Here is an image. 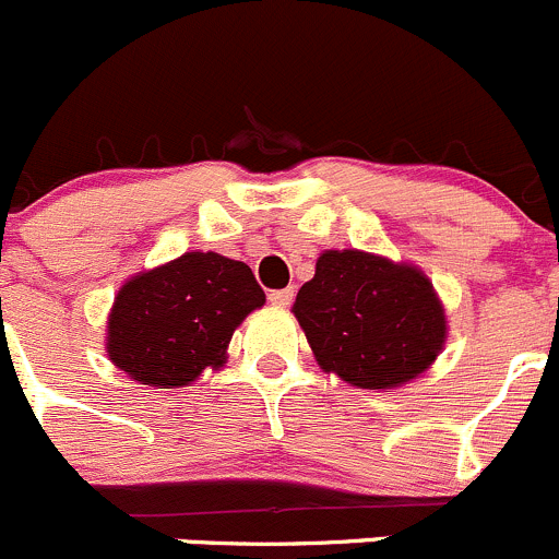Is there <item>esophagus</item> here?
<instances>
[{
    "label": "esophagus",
    "mask_w": 559,
    "mask_h": 559,
    "mask_svg": "<svg viewBox=\"0 0 559 559\" xmlns=\"http://www.w3.org/2000/svg\"><path fill=\"white\" fill-rule=\"evenodd\" d=\"M293 296H296V290H293V287H282V290L269 293V301H272L274 307H287V304L293 301Z\"/></svg>",
    "instance_id": "obj_1"
}]
</instances>
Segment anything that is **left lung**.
<instances>
[{
    "instance_id": "8db88e82",
    "label": "left lung",
    "mask_w": 559,
    "mask_h": 559,
    "mask_svg": "<svg viewBox=\"0 0 559 559\" xmlns=\"http://www.w3.org/2000/svg\"><path fill=\"white\" fill-rule=\"evenodd\" d=\"M293 312L320 367L361 389L407 383L445 342L432 282L418 269L358 250L323 252Z\"/></svg>"
}]
</instances>
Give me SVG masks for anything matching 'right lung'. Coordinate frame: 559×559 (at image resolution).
I'll return each mask as SVG.
<instances>
[{"instance_id": "obj_1", "label": "right lung", "mask_w": 559, "mask_h": 559, "mask_svg": "<svg viewBox=\"0 0 559 559\" xmlns=\"http://www.w3.org/2000/svg\"><path fill=\"white\" fill-rule=\"evenodd\" d=\"M263 301L247 263L187 252L121 287L108 320V356L143 385H187L223 364L234 329Z\"/></svg>"}]
</instances>
